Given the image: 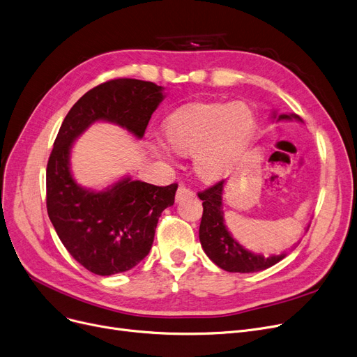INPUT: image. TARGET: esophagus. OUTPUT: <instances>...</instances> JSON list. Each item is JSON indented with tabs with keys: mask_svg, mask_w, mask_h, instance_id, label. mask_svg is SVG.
<instances>
[{
	"mask_svg": "<svg viewBox=\"0 0 357 357\" xmlns=\"http://www.w3.org/2000/svg\"><path fill=\"white\" fill-rule=\"evenodd\" d=\"M191 195H194V191H192V190L187 188V187H185V185H179V188H178V191H176V201H181L182 198L191 197Z\"/></svg>",
	"mask_w": 357,
	"mask_h": 357,
	"instance_id": "esophagus-1",
	"label": "esophagus"
}]
</instances>
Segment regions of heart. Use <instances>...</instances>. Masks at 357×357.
<instances>
[{
	"label": "heart",
	"instance_id": "heart-1",
	"mask_svg": "<svg viewBox=\"0 0 357 357\" xmlns=\"http://www.w3.org/2000/svg\"><path fill=\"white\" fill-rule=\"evenodd\" d=\"M255 130L252 111L242 103H204L175 112L165 123L167 143L181 154H192L195 172L207 181L223 178L239 160ZM153 153L172 162L170 149L160 140Z\"/></svg>",
	"mask_w": 357,
	"mask_h": 357
}]
</instances>
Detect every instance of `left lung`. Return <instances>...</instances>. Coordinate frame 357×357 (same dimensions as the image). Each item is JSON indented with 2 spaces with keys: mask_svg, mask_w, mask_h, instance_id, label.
<instances>
[{
  "mask_svg": "<svg viewBox=\"0 0 357 357\" xmlns=\"http://www.w3.org/2000/svg\"><path fill=\"white\" fill-rule=\"evenodd\" d=\"M277 121L298 119V115H275ZM225 181H219L213 187L198 192L199 199H203V217L199 225V242L207 257L219 266L222 270L229 273H255L273 267L278 261H282L286 254L273 255L264 258L255 255L251 251H246L227 231L223 223L222 210V195H223Z\"/></svg>",
  "mask_w": 357,
  "mask_h": 357,
  "instance_id": "8db88e82",
  "label": "left lung"
}]
</instances>
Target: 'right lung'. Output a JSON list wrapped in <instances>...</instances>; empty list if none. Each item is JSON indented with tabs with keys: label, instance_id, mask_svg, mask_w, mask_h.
<instances>
[{
	"label": "right lung",
	"instance_id": "add662e5",
	"mask_svg": "<svg viewBox=\"0 0 357 357\" xmlns=\"http://www.w3.org/2000/svg\"><path fill=\"white\" fill-rule=\"evenodd\" d=\"M162 86L115 79L83 95L67 114L46 166V208L71 257L98 275L128 271L151 250L159 217L174 206L178 183L156 187L122 179L103 191L82 188L70 172L73 142L96 121L142 138L163 100Z\"/></svg>",
	"mask_w": 357,
	"mask_h": 357
}]
</instances>
